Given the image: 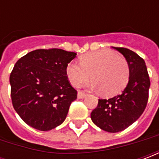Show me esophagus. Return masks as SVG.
<instances>
[{"mask_svg": "<svg viewBox=\"0 0 159 159\" xmlns=\"http://www.w3.org/2000/svg\"><path fill=\"white\" fill-rule=\"evenodd\" d=\"M87 93L83 92V91H78V93H77V98L78 99H84L85 97H86Z\"/></svg>", "mask_w": 159, "mask_h": 159, "instance_id": "obj_1", "label": "esophagus"}]
</instances>
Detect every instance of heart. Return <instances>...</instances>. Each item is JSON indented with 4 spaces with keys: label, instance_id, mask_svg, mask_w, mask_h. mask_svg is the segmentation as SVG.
Returning a JSON list of instances; mask_svg holds the SVG:
<instances>
[{
    "label": "heart",
    "instance_id": "b5f03b06",
    "mask_svg": "<svg viewBox=\"0 0 159 159\" xmlns=\"http://www.w3.org/2000/svg\"><path fill=\"white\" fill-rule=\"evenodd\" d=\"M66 75L74 87L80 86L90 78V88L101 91L106 96H113L126 87L129 79V63L110 49H101L80 58L79 64L70 62Z\"/></svg>",
    "mask_w": 159,
    "mask_h": 159
}]
</instances>
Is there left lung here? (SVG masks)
<instances>
[{"mask_svg": "<svg viewBox=\"0 0 159 159\" xmlns=\"http://www.w3.org/2000/svg\"><path fill=\"white\" fill-rule=\"evenodd\" d=\"M121 52L129 66V79L121 94L108 100H99L91 112L93 123L110 133L125 129L143 113L148 100L150 79L142 58L125 48H114Z\"/></svg>", "mask_w": 159, "mask_h": 159, "instance_id": "left-lung-1", "label": "left lung"}]
</instances>
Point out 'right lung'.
Returning <instances> with one entry per match:
<instances>
[{"instance_id": "1", "label": "right lung", "mask_w": 159, "mask_h": 159, "mask_svg": "<svg viewBox=\"0 0 159 159\" xmlns=\"http://www.w3.org/2000/svg\"><path fill=\"white\" fill-rule=\"evenodd\" d=\"M76 56L63 49H37L17 61L10 75L11 97L25 123L48 131L65 121L77 94L66 75Z\"/></svg>"}]
</instances>
